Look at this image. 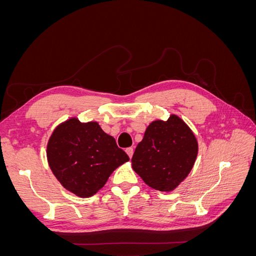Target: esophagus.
<instances>
[{
  "label": "esophagus",
  "instance_id": "esophagus-1",
  "mask_svg": "<svg viewBox=\"0 0 256 256\" xmlns=\"http://www.w3.org/2000/svg\"><path fill=\"white\" fill-rule=\"evenodd\" d=\"M126 152H127V154L129 156V158L132 157V154H134V148H132V147H128V148L126 150Z\"/></svg>",
  "mask_w": 256,
  "mask_h": 256
}]
</instances>
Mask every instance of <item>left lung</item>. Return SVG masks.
<instances>
[{"label": "left lung", "instance_id": "obj_1", "mask_svg": "<svg viewBox=\"0 0 256 256\" xmlns=\"http://www.w3.org/2000/svg\"><path fill=\"white\" fill-rule=\"evenodd\" d=\"M196 136L180 118L154 120L132 156V168L152 189L174 190L188 176L198 156Z\"/></svg>", "mask_w": 256, "mask_h": 256}]
</instances>
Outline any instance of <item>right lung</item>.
I'll return each mask as SVG.
<instances>
[{
    "label": "right lung",
    "instance_id": "add662e5",
    "mask_svg": "<svg viewBox=\"0 0 256 256\" xmlns=\"http://www.w3.org/2000/svg\"><path fill=\"white\" fill-rule=\"evenodd\" d=\"M48 164L65 189L80 198H90L125 162L128 154L116 145L97 122L69 118L52 132L47 145Z\"/></svg>",
    "mask_w": 256,
    "mask_h": 256
}]
</instances>
